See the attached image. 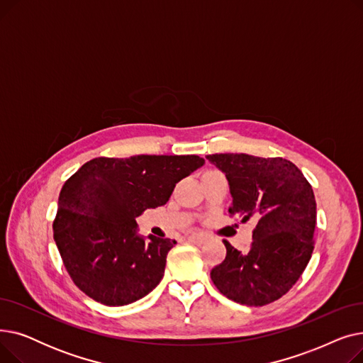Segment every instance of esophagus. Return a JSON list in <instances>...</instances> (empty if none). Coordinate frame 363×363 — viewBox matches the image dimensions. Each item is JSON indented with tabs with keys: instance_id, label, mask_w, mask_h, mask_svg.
I'll return each mask as SVG.
<instances>
[{
	"instance_id": "34e87169",
	"label": "esophagus",
	"mask_w": 363,
	"mask_h": 363,
	"mask_svg": "<svg viewBox=\"0 0 363 363\" xmlns=\"http://www.w3.org/2000/svg\"><path fill=\"white\" fill-rule=\"evenodd\" d=\"M188 240L191 241V242H194V244H197V245H201V244H204L206 242V235H203V234H193V235H189L188 237Z\"/></svg>"
}]
</instances>
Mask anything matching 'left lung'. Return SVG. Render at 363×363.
I'll list each match as a JSON object with an SVG mask.
<instances>
[{
    "mask_svg": "<svg viewBox=\"0 0 363 363\" xmlns=\"http://www.w3.org/2000/svg\"><path fill=\"white\" fill-rule=\"evenodd\" d=\"M222 170L233 196L231 215L241 222L255 219L249 252L228 242L225 260L211 278L230 300L245 306H264L287 293L312 257L316 225L313 189L301 170L282 157L211 155Z\"/></svg>",
    "mask_w": 363,
    "mask_h": 363,
    "instance_id": "8db88e82",
    "label": "left lung"
}]
</instances>
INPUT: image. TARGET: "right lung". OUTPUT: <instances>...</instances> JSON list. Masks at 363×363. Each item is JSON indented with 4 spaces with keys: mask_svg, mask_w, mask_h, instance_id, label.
<instances>
[{
    "mask_svg": "<svg viewBox=\"0 0 363 363\" xmlns=\"http://www.w3.org/2000/svg\"><path fill=\"white\" fill-rule=\"evenodd\" d=\"M199 156L97 157L70 177L59 196L54 241L81 291L106 306H125L155 290L175 240L138 234L137 218L169 201Z\"/></svg>",
    "mask_w": 363,
    "mask_h": 363,
    "instance_id": "add662e5",
    "label": "right lung"
}]
</instances>
